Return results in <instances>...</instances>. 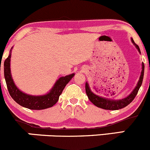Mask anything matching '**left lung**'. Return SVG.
<instances>
[{"label": "left lung", "instance_id": "left-lung-1", "mask_svg": "<svg viewBox=\"0 0 150 150\" xmlns=\"http://www.w3.org/2000/svg\"><path fill=\"white\" fill-rule=\"evenodd\" d=\"M132 42L133 43V45L136 47V48L137 49L139 52L141 54V52H140V49L137 45L135 44V42H134L133 39L132 38ZM144 63L142 62V72L141 75H140L139 79L137 84V86L134 88V89L132 91V92L127 97H125L124 98L119 99V100H114V99H110V98H105L101 97V96H99L94 93L92 92V91L91 90L89 84L88 83V82L86 83V94H87L88 98L89 100L92 102L94 105H96L97 107L100 108H103V109L105 110H119L121 108H124L127 105H128L132 100L134 99L135 96L137 94L139 90L140 87L142 86V83L143 78H144Z\"/></svg>", "mask_w": 150, "mask_h": 150}]
</instances>
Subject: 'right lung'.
<instances>
[{"mask_svg":"<svg viewBox=\"0 0 150 150\" xmlns=\"http://www.w3.org/2000/svg\"><path fill=\"white\" fill-rule=\"evenodd\" d=\"M12 49L13 47L10 50L8 57L5 60L4 67L5 80L8 92L12 98L21 106L31 110H42L52 107L58 101L59 96L62 94L64 87L73 78L75 74L72 73L59 78L51 88L50 92L45 95L32 96L25 93L17 88L13 80L11 72V57Z\"/></svg>","mask_w":150,"mask_h":150,"instance_id":"right-lung-1","label":"right lung"}]
</instances>
